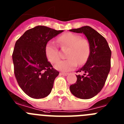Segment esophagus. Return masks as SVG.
<instances>
[{"instance_id": "1", "label": "esophagus", "mask_w": 124, "mask_h": 124, "mask_svg": "<svg viewBox=\"0 0 124 124\" xmlns=\"http://www.w3.org/2000/svg\"><path fill=\"white\" fill-rule=\"evenodd\" d=\"M60 74H61V75H63V76H67L68 74V73H64V72H61V73H60Z\"/></svg>"}]
</instances>
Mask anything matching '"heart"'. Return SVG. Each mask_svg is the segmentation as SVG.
Listing matches in <instances>:
<instances>
[{
    "mask_svg": "<svg viewBox=\"0 0 124 124\" xmlns=\"http://www.w3.org/2000/svg\"><path fill=\"white\" fill-rule=\"evenodd\" d=\"M57 42L61 48H68L66 53L67 60L59 61L55 66L57 70L63 71H70L78 65H82L86 61L90 53V45L86 39L79 35L66 33L57 38ZM45 53L47 59L52 64L60 60V53L54 42L49 41L45 47Z\"/></svg>",
    "mask_w": 124,
    "mask_h": 124,
    "instance_id": "b5f03b06",
    "label": "heart"
}]
</instances>
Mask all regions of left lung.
<instances>
[{
	"mask_svg": "<svg viewBox=\"0 0 124 124\" xmlns=\"http://www.w3.org/2000/svg\"><path fill=\"white\" fill-rule=\"evenodd\" d=\"M73 32L85 35L90 45V53L86 64L76 73L77 81L70 87L71 93L80 99L94 97L104 86L110 70L111 50L104 37L91 27L84 26L70 30Z\"/></svg>",
	"mask_w": 124,
	"mask_h": 124,
	"instance_id": "obj_1",
	"label": "left lung"
}]
</instances>
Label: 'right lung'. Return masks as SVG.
Returning a JSON list of instances; mask_svg holds the SVG:
<instances>
[{
  "mask_svg": "<svg viewBox=\"0 0 124 124\" xmlns=\"http://www.w3.org/2000/svg\"><path fill=\"white\" fill-rule=\"evenodd\" d=\"M63 30L37 26L25 31L16 41L12 54L14 74L23 91L34 99L48 96L59 72L48 61L46 43Z\"/></svg>",
  "mask_w": 124,
  "mask_h": 124,
  "instance_id": "right-lung-1",
  "label": "right lung"
}]
</instances>
